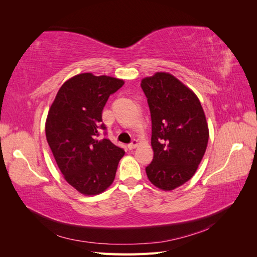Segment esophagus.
<instances>
[{"label":"esophagus","instance_id":"34e87169","mask_svg":"<svg viewBox=\"0 0 257 257\" xmlns=\"http://www.w3.org/2000/svg\"><path fill=\"white\" fill-rule=\"evenodd\" d=\"M138 141H136V139H134L133 142H132V144H130L128 146H127V149L128 150H133V149H135V148H137L138 147Z\"/></svg>","mask_w":257,"mask_h":257}]
</instances>
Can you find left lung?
Masks as SVG:
<instances>
[{"instance_id":"obj_1","label":"left lung","mask_w":257,"mask_h":257,"mask_svg":"<svg viewBox=\"0 0 257 257\" xmlns=\"http://www.w3.org/2000/svg\"><path fill=\"white\" fill-rule=\"evenodd\" d=\"M153 160L146 167L150 182L163 191L181 186L196 173L209 139L206 114L197 95L172 74L145 77Z\"/></svg>"}]
</instances>
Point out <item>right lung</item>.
Returning <instances> with one entry per match:
<instances>
[{"label":"right lung","instance_id":"right-lung-1","mask_svg":"<svg viewBox=\"0 0 257 257\" xmlns=\"http://www.w3.org/2000/svg\"><path fill=\"white\" fill-rule=\"evenodd\" d=\"M124 80L110 76L78 74L59 89L45 124L46 138L66 182L92 196L112 184L124 151L109 139L98 141L102 111Z\"/></svg>","mask_w":257,"mask_h":257}]
</instances>
